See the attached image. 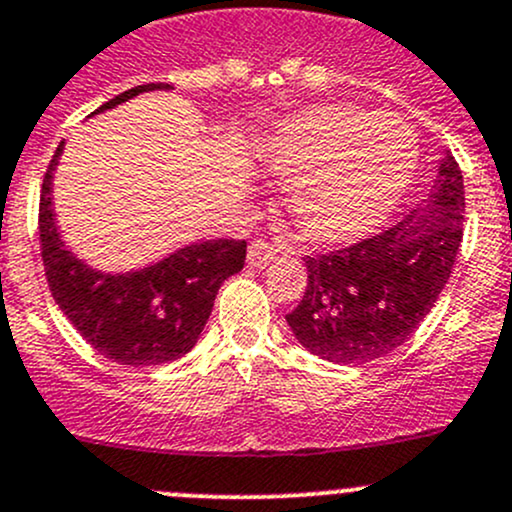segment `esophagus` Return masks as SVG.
<instances>
[{"mask_svg": "<svg viewBox=\"0 0 512 512\" xmlns=\"http://www.w3.org/2000/svg\"><path fill=\"white\" fill-rule=\"evenodd\" d=\"M272 260H274V250L265 240L250 242V247H247V265L255 267V270H265Z\"/></svg>", "mask_w": 512, "mask_h": 512, "instance_id": "esophagus-1", "label": "esophagus"}]
</instances>
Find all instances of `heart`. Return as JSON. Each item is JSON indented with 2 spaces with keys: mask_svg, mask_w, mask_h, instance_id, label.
I'll use <instances>...</instances> for the list:
<instances>
[{
  "mask_svg": "<svg viewBox=\"0 0 512 512\" xmlns=\"http://www.w3.org/2000/svg\"><path fill=\"white\" fill-rule=\"evenodd\" d=\"M289 181L287 208L319 245H353L395 213L417 171V137L402 120L348 102L316 105L274 125L255 149Z\"/></svg>",
  "mask_w": 512,
  "mask_h": 512,
  "instance_id": "1",
  "label": "heart"
}]
</instances>
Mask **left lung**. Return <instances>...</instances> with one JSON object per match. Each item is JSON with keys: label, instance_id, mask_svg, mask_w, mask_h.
I'll list each match as a JSON object with an SVG mask.
<instances>
[{"label": "left lung", "instance_id": "8db88e82", "mask_svg": "<svg viewBox=\"0 0 512 512\" xmlns=\"http://www.w3.org/2000/svg\"><path fill=\"white\" fill-rule=\"evenodd\" d=\"M464 176L439 164L427 208L328 255L306 257V292L287 324L309 353L360 365L392 353L437 304L464 238Z\"/></svg>", "mask_w": 512, "mask_h": 512}]
</instances>
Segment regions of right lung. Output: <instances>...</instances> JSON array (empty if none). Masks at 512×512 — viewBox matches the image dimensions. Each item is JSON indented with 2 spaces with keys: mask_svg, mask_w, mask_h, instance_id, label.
I'll return each mask as SVG.
<instances>
[{
  "mask_svg": "<svg viewBox=\"0 0 512 512\" xmlns=\"http://www.w3.org/2000/svg\"><path fill=\"white\" fill-rule=\"evenodd\" d=\"M166 83L137 85L98 107L112 110ZM90 115V117H93ZM66 142L58 144L41 186L39 235L48 289L75 331L112 363L142 368L181 358L196 346L215 294L245 265V240H201L159 262L129 272H102L66 247L53 211V174Z\"/></svg>",
  "mask_w": 512,
  "mask_h": 512,
  "instance_id": "right-lung-1",
  "label": "right lung"
}]
</instances>
